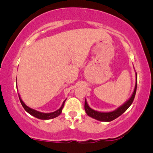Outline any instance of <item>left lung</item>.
<instances>
[{
  "instance_id": "left-lung-1",
  "label": "left lung",
  "mask_w": 153,
  "mask_h": 153,
  "mask_svg": "<svg viewBox=\"0 0 153 153\" xmlns=\"http://www.w3.org/2000/svg\"><path fill=\"white\" fill-rule=\"evenodd\" d=\"M137 84V80H136V85H135L134 91V92H133L132 95H131L130 99L128 100L124 105H122V106H120L119 108H117V110L111 112H106V113L96 111L93 110L92 108H91L90 107L88 106V103L86 102V100H85V106H84L85 112H86V114L89 116V117L97 119V120L99 121H101V122H111V121H113L114 119H117V117H119V116L122 115V114L131 106V104L132 103L133 101H134V99L135 94H136Z\"/></svg>"
}]
</instances>
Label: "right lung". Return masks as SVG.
<instances>
[{
    "label": "right lung",
    "instance_id": "add662e5",
    "mask_svg": "<svg viewBox=\"0 0 153 153\" xmlns=\"http://www.w3.org/2000/svg\"><path fill=\"white\" fill-rule=\"evenodd\" d=\"M19 100H20V102H21V103H22V106L24 107V109H25L26 111L28 112V113L30 114L31 115L34 116V117H36V118L40 119H53V118H55V117H58V116L61 114V112H62V108H63V106H64V104H65V101H64L62 103V106L60 107V108L57 111H56L52 112V113H48V114L42 113V112L37 111L32 109V108H29V107H28L27 106H26L25 103L23 102L22 99L20 98L19 94Z\"/></svg>",
    "mask_w": 153,
    "mask_h": 153
}]
</instances>
